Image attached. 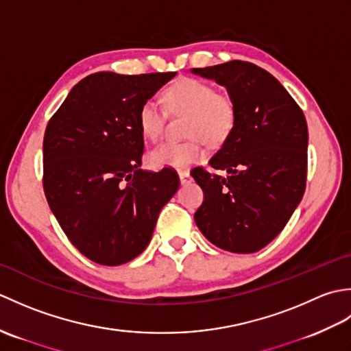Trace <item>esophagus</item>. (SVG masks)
<instances>
[{"instance_id": "1", "label": "esophagus", "mask_w": 351, "mask_h": 351, "mask_svg": "<svg viewBox=\"0 0 351 351\" xmlns=\"http://www.w3.org/2000/svg\"><path fill=\"white\" fill-rule=\"evenodd\" d=\"M178 176H180V181H181L182 185L189 184L191 181V176H190L187 170H180V171H178Z\"/></svg>"}]
</instances>
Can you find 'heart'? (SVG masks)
I'll return each mask as SVG.
<instances>
[{
    "label": "heart",
    "instance_id": "1",
    "mask_svg": "<svg viewBox=\"0 0 351 351\" xmlns=\"http://www.w3.org/2000/svg\"><path fill=\"white\" fill-rule=\"evenodd\" d=\"M170 113L187 114L182 143H162L151 152L156 167L181 169L200 161L205 149L196 136L211 146L221 145L234 128L235 106L228 95L217 93L213 86L195 78H182L164 92ZM138 126L143 136L156 140L164 128V113L154 101H146L138 111Z\"/></svg>",
    "mask_w": 351,
    "mask_h": 351
}]
</instances>
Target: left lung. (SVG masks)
<instances>
[{
	"label": "left lung",
	"instance_id": "left-lung-1",
	"mask_svg": "<svg viewBox=\"0 0 351 351\" xmlns=\"http://www.w3.org/2000/svg\"><path fill=\"white\" fill-rule=\"evenodd\" d=\"M191 73L225 87L235 106L234 128L210 160L228 176L191 170L204 190L195 221L223 250L258 252L280 234L303 197L306 119L285 87L253 63L232 60Z\"/></svg>",
	"mask_w": 351,
	"mask_h": 351
}]
</instances>
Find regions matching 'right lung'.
<instances>
[{
	"label": "right lung",
	"mask_w": 351,
	"mask_h": 351,
	"mask_svg": "<svg viewBox=\"0 0 351 351\" xmlns=\"http://www.w3.org/2000/svg\"><path fill=\"white\" fill-rule=\"evenodd\" d=\"M176 72L81 80L51 117L43 137V190L69 241L101 265H121L151 241L173 197V170L143 171L138 111Z\"/></svg>",
	"instance_id": "obj_1"
}]
</instances>
